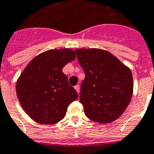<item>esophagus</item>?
Here are the masks:
<instances>
[{
  "label": "esophagus",
  "instance_id": "obj_1",
  "mask_svg": "<svg viewBox=\"0 0 154 154\" xmlns=\"http://www.w3.org/2000/svg\"><path fill=\"white\" fill-rule=\"evenodd\" d=\"M74 88H75V90H77V92L78 93V94H79V93H80V85H75Z\"/></svg>",
  "mask_w": 154,
  "mask_h": 154
}]
</instances>
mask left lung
Masks as SVG:
<instances>
[{"instance_id":"1","label":"left lung","mask_w":154,"mask_h":154,"mask_svg":"<svg viewBox=\"0 0 154 154\" xmlns=\"http://www.w3.org/2000/svg\"><path fill=\"white\" fill-rule=\"evenodd\" d=\"M77 60L85 73L80 103L89 119L109 124L119 118L133 94L131 70L109 51L99 48H77Z\"/></svg>"}]
</instances>
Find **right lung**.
Segmentation results:
<instances>
[{"label": "right lung", "mask_w": 154, "mask_h": 154, "mask_svg": "<svg viewBox=\"0 0 154 154\" xmlns=\"http://www.w3.org/2000/svg\"><path fill=\"white\" fill-rule=\"evenodd\" d=\"M76 58L70 48L51 49L32 59L17 80L16 92L22 109L41 124H54L65 116L77 93L62 69Z\"/></svg>", "instance_id": "1"}]
</instances>
